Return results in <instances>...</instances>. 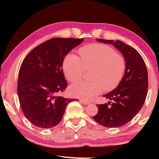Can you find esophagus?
<instances>
[{
  "label": "esophagus",
  "mask_w": 159,
  "mask_h": 159,
  "mask_svg": "<svg viewBox=\"0 0 159 159\" xmlns=\"http://www.w3.org/2000/svg\"><path fill=\"white\" fill-rule=\"evenodd\" d=\"M80 101H81V102H83V103L84 104H85V105H86V104H88L90 102V101L86 100V99H80Z\"/></svg>",
  "instance_id": "obj_1"
}]
</instances>
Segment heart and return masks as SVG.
I'll return each instance as SVG.
<instances>
[{"instance_id":"obj_1","label":"heart","mask_w":159,"mask_h":159,"mask_svg":"<svg viewBox=\"0 0 159 159\" xmlns=\"http://www.w3.org/2000/svg\"><path fill=\"white\" fill-rule=\"evenodd\" d=\"M79 56L69 53L63 61V71L67 80L76 82L86 69L94 71L92 81L80 80L70 88L72 95L80 98H93L104 90H114L123 79L125 61L114 48L102 43H92L80 48Z\"/></svg>"}]
</instances>
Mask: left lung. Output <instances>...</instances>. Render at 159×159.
<instances>
[{
	"label": "left lung",
	"mask_w": 159,
	"mask_h": 159,
	"mask_svg": "<svg viewBox=\"0 0 159 159\" xmlns=\"http://www.w3.org/2000/svg\"><path fill=\"white\" fill-rule=\"evenodd\" d=\"M97 41L111 44L123 54L125 70L117 87L103 95L114 102L110 106L111 102L98 104V112L93 118L105 127H120L130 121L143 106L147 95V69L140 54L130 45L120 41L101 39Z\"/></svg>",
	"instance_id": "8db88e82"
}]
</instances>
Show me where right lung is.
<instances>
[{"instance_id":"obj_1","label":"right lung","mask_w":159,"mask_h":159,"mask_svg":"<svg viewBox=\"0 0 159 159\" xmlns=\"http://www.w3.org/2000/svg\"><path fill=\"white\" fill-rule=\"evenodd\" d=\"M84 39L54 38L38 45L23 60L19 71L17 95L24 114L41 128L57 125L74 99L60 96L67 87L62 66L66 55Z\"/></svg>"}]
</instances>
